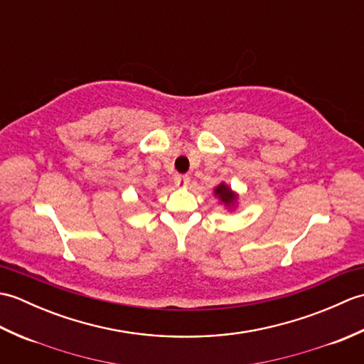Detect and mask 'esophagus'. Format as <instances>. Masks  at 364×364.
<instances>
[{
  "label": "esophagus",
  "mask_w": 364,
  "mask_h": 364,
  "mask_svg": "<svg viewBox=\"0 0 364 364\" xmlns=\"http://www.w3.org/2000/svg\"><path fill=\"white\" fill-rule=\"evenodd\" d=\"M189 183H191V176L189 175H176L175 176V184H176L178 188L188 186Z\"/></svg>",
  "instance_id": "obj_1"
}]
</instances>
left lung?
<instances>
[{
  "label": "left lung",
  "instance_id": "obj_1",
  "mask_svg": "<svg viewBox=\"0 0 364 364\" xmlns=\"http://www.w3.org/2000/svg\"><path fill=\"white\" fill-rule=\"evenodd\" d=\"M214 197L219 200V203L223 205V208L228 211H236L239 205V194L236 191L231 189L225 181L219 183L218 186L214 188Z\"/></svg>",
  "mask_w": 364,
  "mask_h": 364
}]
</instances>
